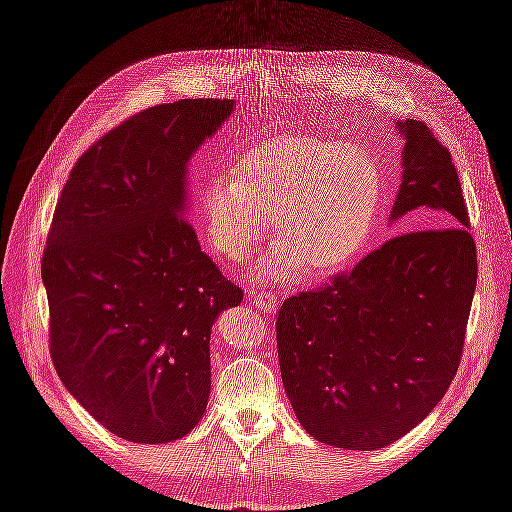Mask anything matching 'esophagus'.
<instances>
[{
    "label": "esophagus",
    "mask_w": 512,
    "mask_h": 512,
    "mask_svg": "<svg viewBox=\"0 0 512 512\" xmlns=\"http://www.w3.org/2000/svg\"><path fill=\"white\" fill-rule=\"evenodd\" d=\"M247 299H252L256 303V307H260L262 312H267V314L275 312L277 301H280L273 290H250L247 292Z\"/></svg>",
    "instance_id": "34e87169"
}]
</instances>
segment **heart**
Here are the masks:
<instances>
[{
    "label": "heart",
    "mask_w": 512,
    "mask_h": 512,
    "mask_svg": "<svg viewBox=\"0 0 512 512\" xmlns=\"http://www.w3.org/2000/svg\"><path fill=\"white\" fill-rule=\"evenodd\" d=\"M384 196V175L359 145L318 136H277L247 149L235 181L211 179L200 218L215 252L241 262L267 235L277 247L267 277L329 275L363 252Z\"/></svg>",
    "instance_id": "b5f03b06"
}]
</instances>
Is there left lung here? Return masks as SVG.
<instances>
[{"label": "left lung", "instance_id": "8db88e82", "mask_svg": "<svg viewBox=\"0 0 512 512\" xmlns=\"http://www.w3.org/2000/svg\"><path fill=\"white\" fill-rule=\"evenodd\" d=\"M404 181L391 220L431 209L446 228L406 232L352 271L288 297L275 337L299 423L324 444L376 451L436 408L463 354L476 243L448 151L423 121L399 123Z\"/></svg>", "mask_w": 512, "mask_h": 512}]
</instances>
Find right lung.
Masks as SVG:
<instances>
[{
  "label": "right lung",
  "mask_w": 512,
  "mask_h": 512,
  "mask_svg": "<svg viewBox=\"0 0 512 512\" xmlns=\"http://www.w3.org/2000/svg\"><path fill=\"white\" fill-rule=\"evenodd\" d=\"M232 100L121 121L76 160L42 254L49 350L76 401L138 444L183 438L211 391L209 335L243 301L185 218V164Z\"/></svg>",
  "instance_id": "1"
}]
</instances>
